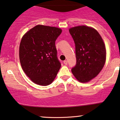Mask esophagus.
Segmentation results:
<instances>
[{
  "label": "esophagus",
  "mask_w": 120,
  "mask_h": 120,
  "mask_svg": "<svg viewBox=\"0 0 120 120\" xmlns=\"http://www.w3.org/2000/svg\"><path fill=\"white\" fill-rule=\"evenodd\" d=\"M64 64L65 65H67L68 64V61H67V60H64Z\"/></svg>",
  "instance_id": "obj_1"
}]
</instances>
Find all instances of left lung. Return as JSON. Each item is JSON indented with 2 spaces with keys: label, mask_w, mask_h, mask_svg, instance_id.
I'll return each mask as SVG.
<instances>
[{
  "label": "left lung",
  "mask_w": 120,
  "mask_h": 120,
  "mask_svg": "<svg viewBox=\"0 0 120 120\" xmlns=\"http://www.w3.org/2000/svg\"><path fill=\"white\" fill-rule=\"evenodd\" d=\"M75 45L76 64L71 71L81 82H86L99 74L106 61V48L98 31L86 26L69 29Z\"/></svg>",
  "instance_id": "8db88e82"
}]
</instances>
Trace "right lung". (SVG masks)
Instances as JSON below:
<instances>
[{
  "instance_id": "add662e5",
  "label": "right lung",
  "mask_w": 120,
  "mask_h": 120,
  "mask_svg": "<svg viewBox=\"0 0 120 120\" xmlns=\"http://www.w3.org/2000/svg\"><path fill=\"white\" fill-rule=\"evenodd\" d=\"M61 32L60 28L38 25L22 38L20 62L24 72L33 82L47 86L55 79L61 67L55 41Z\"/></svg>"
}]
</instances>
